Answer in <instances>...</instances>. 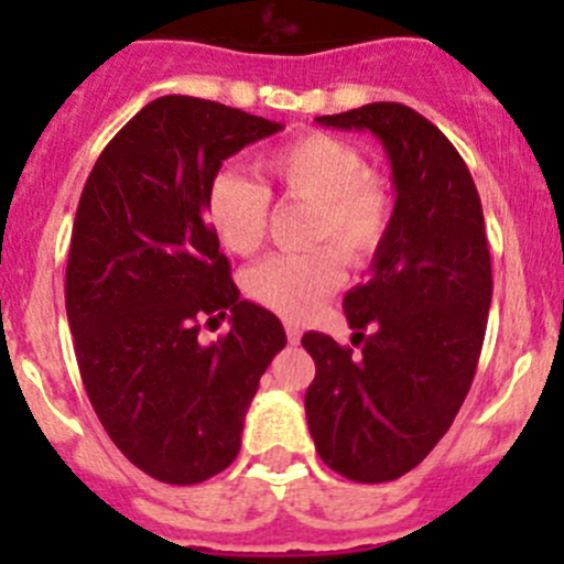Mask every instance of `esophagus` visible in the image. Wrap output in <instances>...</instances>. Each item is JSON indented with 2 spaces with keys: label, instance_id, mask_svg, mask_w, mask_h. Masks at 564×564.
Instances as JSON below:
<instances>
[{
  "label": "esophagus",
  "instance_id": "obj_1",
  "mask_svg": "<svg viewBox=\"0 0 564 564\" xmlns=\"http://www.w3.org/2000/svg\"><path fill=\"white\" fill-rule=\"evenodd\" d=\"M286 338H289V344H300V338H303V329H300L297 324L286 322Z\"/></svg>",
  "mask_w": 564,
  "mask_h": 564
}]
</instances>
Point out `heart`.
<instances>
[{
  "instance_id": "1",
  "label": "heart",
  "mask_w": 564,
  "mask_h": 564,
  "mask_svg": "<svg viewBox=\"0 0 564 564\" xmlns=\"http://www.w3.org/2000/svg\"><path fill=\"white\" fill-rule=\"evenodd\" d=\"M261 166L283 196L311 204L305 240L329 242L303 253L270 256L246 275L250 300L300 322L340 286V254L351 267L371 264L388 240L395 204L388 180L366 169L362 152L338 135L303 133L275 147ZM204 213L220 246L248 256L264 242L270 191L240 172H220L209 182Z\"/></svg>"
}]
</instances>
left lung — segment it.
Listing matches in <instances>:
<instances>
[{"mask_svg": "<svg viewBox=\"0 0 564 564\" xmlns=\"http://www.w3.org/2000/svg\"><path fill=\"white\" fill-rule=\"evenodd\" d=\"M316 122L382 141L395 209L371 281L344 297L360 355L303 335L316 362L305 414L329 469L388 482L434 451L475 379L494 292L482 204L456 147L414 108L368 104Z\"/></svg>", "mask_w": 564, "mask_h": 564, "instance_id": "left-lung-1", "label": "left lung"}]
</instances>
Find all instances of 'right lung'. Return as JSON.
Masks as SVG:
<instances>
[{"label":"right lung","mask_w":564,"mask_h":564,"mask_svg":"<svg viewBox=\"0 0 564 564\" xmlns=\"http://www.w3.org/2000/svg\"><path fill=\"white\" fill-rule=\"evenodd\" d=\"M281 122L166 95L108 141L73 220L65 272L78 371L113 445L172 486H196L240 453L261 373L286 346L275 314L240 300L204 218L226 158ZM230 333L202 345L204 317Z\"/></svg>","instance_id":"add662e5"}]
</instances>
